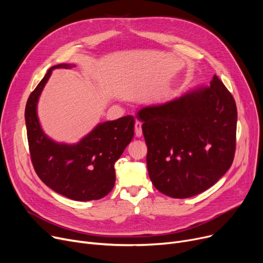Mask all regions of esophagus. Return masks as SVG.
I'll use <instances>...</instances> for the list:
<instances>
[{"label":"esophagus","instance_id":"1","mask_svg":"<svg viewBox=\"0 0 263 263\" xmlns=\"http://www.w3.org/2000/svg\"><path fill=\"white\" fill-rule=\"evenodd\" d=\"M134 130H135V135L137 137H141L143 135V131H142V123L140 121H135L134 124Z\"/></svg>","mask_w":263,"mask_h":263}]
</instances>
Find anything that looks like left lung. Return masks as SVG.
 <instances>
[{
	"label": "left lung",
	"instance_id": "1",
	"mask_svg": "<svg viewBox=\"0 0 263 263\" xmlns=\"http://www.w3.org/2000/svg\"><path fill=\"white\" fill-rule=\"evenodd\" d=\"M148 147L151 182L164 195L189 198L230 168L236 151L237 105L216 76L179 98L137 112Z\"/></svg>",
	"mask_w": 263,
	"mask_h": 263
}]
</instances>
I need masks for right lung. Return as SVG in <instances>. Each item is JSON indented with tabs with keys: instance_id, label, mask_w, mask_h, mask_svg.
<instances>
[{
	"instance_id": "1",
	"label": "right lung",
	"mask_w": 263,
	"mask_h": 263,
	"mask_svg": "<svg viewBox=\"0 0 263 263\" xmlns=\"http://www.w3.org/2000/svg\"><path fill=\"white\" fill-rule=\"evenodd\" d=\"M71 67L53 66L30 95L25 106L27 141L34 170L46 185L72 200H97L115 184L114 165L133 139L135 119L129 115L101 122L77 144L51 140L39 123L38 99L53 69Z\"/></svg>"
}]
</instances>
